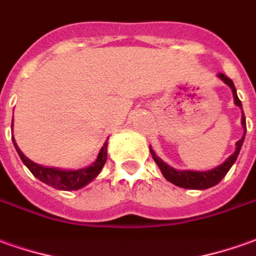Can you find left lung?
<instances>
[{"instance_id": "left-lung-1", "label": "left lung", "mask_w": 256, "mask_h": 256, "mask_svg": "<svg viewBox=\"0 0 256 256\" xmlns=\"http://www.w3.org/2000/svg\"><path fill=\"white\" fill-rule=\"evenodd\" d=\"M219 78L224 82V84H227L232 88L236 104L242 108L241 102H240L238 96H237V92H236V86L232 84V79H228V78L226 76V75H223V74H219ZM241 122H242V126H244V135H242V138L240 139L238 142L236 144V145H237L236 152L232 153L230 158L226 160L223 164L219 166V167H216V168H213V170H209V172H177V170H174L172 167L166 164L160 158H158V156L154 154V152L150 149L152 158L156 162V164L158 166V168L162 170L164 178L167 180V181L172 182L174 185L181 186V188H188V190H206V188H210L213 185L219 184L220 181H222V178H223L226 174L228 172V170L232 168V166L234 164V162L237 160L240 149H241L242 142H244V138H246V124L244 112H242V117H241Z\"/></svg>"}]
</instances>
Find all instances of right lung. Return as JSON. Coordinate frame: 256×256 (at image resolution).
Masks as SVG:
<instances>
[{
  "mask_svg": "<svg viewBox=\"0 0 256 256\" xmlns=\"http://www.w3.org/2000/svg\"><path fill=\"white\" fill-rule=\"evenodd\" d=\"M12 140H14V136H12ZM14 145H15L19 158H22V162L30 170L34 177H37L46 184H48L50 186H54L57 190H62V191H74V190H79L84 185L89 184L94 177H98V174L102 172L103 166L107 162V142H104L96 162L90 167L76 170V172H65V170H58V168H51V167H43V166L36 164L19 150L15 140H14Z\"/></svg>",
  "mask_w": 256,
  "mask_h": 256,
  "instance_id": "1",
  "label": "right lung"
}]
</instances>
